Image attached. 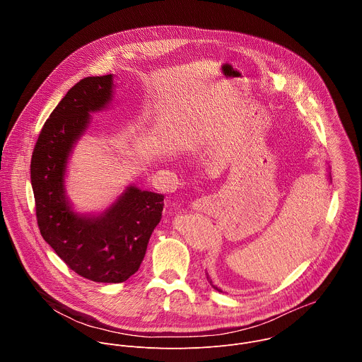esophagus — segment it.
<instances>
[{
  "label": "esophagus",
  "instance_id": "esophagus-1",
  "mask_svg": "<svg viewBox=\"0 0 362 362\" xmlns=\"http://www.w3.org/2000/svg\"><path fill=\"white\" fill-rule=\"evenodd\" d=\"M192 208L195 211H199V212H206V211H211V209L215 208V202L209 197H202V198H198L192 202Z\"/></svg>",
  "mask_w": 362,
  "mask_h": 362
}]
</instances>
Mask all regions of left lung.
<instances>
[{
  "mask_svg": "<svg viewBox=\"0 0 362 362\" xmlns=\"http://www.w3.org/2000/svg\"><path fill=\"white\" fill-rule=\"evenodd\" d=\"M328 177H329V175H328ZM329 180H331V177H329ZM206 279H208V281H209V283H211V286H212V287H214V288H215V290H218V291H222V290H221V288H218V287H216V286H214V284H212V281H211V280H209V277H208V274H206Z\"/></svg>",
  "mask_w": 362,
  "mask_h": 362,
  "instance_id": "8db88e82",
  "label": "left lung"
}]
</instances>
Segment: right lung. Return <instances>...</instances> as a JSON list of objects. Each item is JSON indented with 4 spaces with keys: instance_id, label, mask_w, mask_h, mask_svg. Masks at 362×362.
Here are the masks:
<instances>
[{
    "instance_id": "1",
    "label": "right lung",
    "mask_w": 362,
    "mask_h": 362,
    "mask_svg": "<svg viewBox=\"0 0 362 362\" xmlns=\"http://www.w3.org/2000/svg\"><path fill=\"white\" fill-rule=\"evenodd\" d=\"M113 75L78 82L45 122L31 158L37 221L45 242L79 276L122 283L134 274L161 221L164 195L129 185L102 214L81 215L65 194V173L90 113L112 102Z\"/></svg>"
}]
</instances>
